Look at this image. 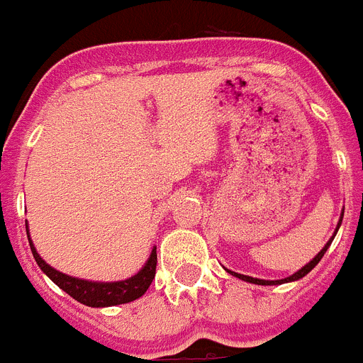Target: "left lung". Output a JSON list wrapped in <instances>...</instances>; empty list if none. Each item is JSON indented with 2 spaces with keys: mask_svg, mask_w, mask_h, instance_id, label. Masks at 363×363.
Here are the masks:
<instances>
[{
  "mask_svg": "<svg viewBox=\"0 0 363 363\" xmlns=\"http://www.w3.org/2000/svg\"><path fill=\"white\" fill-rule=\"evenodd\" d=\"M342 218H344V211H342V214H340V220H338V225H336V229H335V234H333L331 238H329V242H327L325 245H323L322 251H320L318 255L314 256V258L311 259L309 264H306V265H303V267H301V269H298V271L294 272V274H291V277L281 278V280H259V278L247 277V274H238V272L229 271V269H225V267H223V269H225V271L229 272V274H233V277L240 278V280H243V281H249V284H256V285H281V284H289V281H296V280H300V278H303V277H306V274H309V272L313 271V269L316 267V265H318L320 259L323 258V255H325L327 249H329V245H331L333 240H335V236H336V233H338L340 225H342Z\"/></svg>",
  "mask_w": 363,
  "mask_h": 363,
  "instance_id": "1",
  "label": "left lung"
}]
</instances>
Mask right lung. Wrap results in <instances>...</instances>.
<instances>
[{"label":"right lung","mask_w":363,"mask_h":363,"mask_svg":"<svg viewBox=\"0 0 363 363\" xmlns=\"http://www.w3.org/2000/svg\"><path fill=\"white\" fill-rule=\"evenodd\" d=\"M28 236V245L36 264L40 265L41 271L54 281L62 291H65L69 296L74 300H78L79 303L89 307H112L121 306V303H129V301L138 300L140 296L147 293L156 274V247H152L149 259L145 262L140 271L134 277L127 278V280L120 281H92L83 280V278L70 277L65 272L57 271V269L50 267L40 255H38L36 247L30 240V233H28V223L25 221Z\"/></svg>","instance_id":"add662e5"}]
</instances>
